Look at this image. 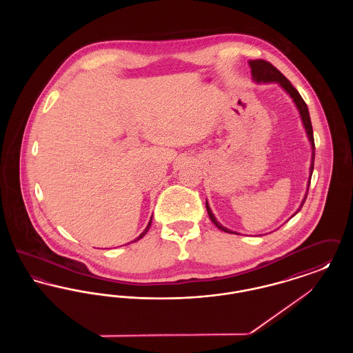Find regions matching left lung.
Returning <instances> with one entry per match:
<instances>
[{
  "mask_svg": "<svg viewBox=\"0 0 353 353\" xmlns=\"http://www.w3.org/2000/svg\"><path fill=\"white\" fill-rule=\"evenodd\" d=\"M249 65L252 68V81L255 83H276L279 84L285 92L290 95V98L292 99V101L295 103L298 111H299V115L302 119L303 127L305 130V134L307 137L310 140V144H311V165H310V177H308V183H307V189H305V194H304V199L302 200L301 206L298 208V210L290 217L292 219L296 213H299V210L302 209L303 203L307 199V193H308V188H310V183H311V176H312V172H314V163H315V141H314V132H312V124H311V119H310V112H308V107L305 104V101H303L301 94L298 92V90L291 84V82L285 78V75L278 70V68H274L271 63L263 61V59H254V61H249ZM206 210H208V214H209V219H212V222L219 228V230L225 232V233H232V234H239L236 232H233L228 228H225L223 225H221L217 219L214 217L208 200H206Z\"/></svg>",
  "mask_w": 353,
  "mask_h": 353,
  "instance_id": "1",
  "label": "left lung"
}]
</instances>
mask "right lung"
<instances>
[{
	"instance_id": "add662e5",
	"label": "right lung",
	"mask_w": 353,
	"mask_h": 353,
	"mask_svg": "<svg viewBox=\"0 0 353 353\" xmlns=\"http://www.w3.org/2000/svg\"><path fill=\"white\" fill-rule=\"evenodd\" d=\"M151 223H152V217H151V219H150V222H148V225H147V228H145V229H144V232H143V233H141V234L139 235V236H137V238H136V239H134V241H132V242H136V241H139V239H141V238H143V236H144V235L147 234V233H148V230H150V228H151Z\"/></svg>"
}]
</instances>
